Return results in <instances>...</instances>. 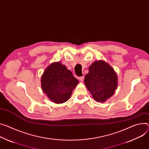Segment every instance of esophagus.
<instances>
[{
  "instance_id": "esophagus-1",
  "label": "esophagus",
  "mask_w": 149,
  "mask_h": 149,
  "mask_svg": "<svg viewBox=\"0 0 149 149\" xmlns=\"http://www.w3.org/2000/svg\"><path fill=\"white\" fill-rule=\"evenodd\" d=\"M84 76H81V77H79V79L81 81H84Z\"/></svg>"
}]
</instances>
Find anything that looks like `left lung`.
<instances>
[{"instance_id":"obj_1","label":"left lung","mask_w":149,"mask_h":149,"mask_svg":"<svg viewBox=\"0 0 149 149\" xmlns=\"http://www.w3.org/2000/svg\"><path fill=\"white\" fill-rule=\"evenodd\" d=\"M84 83L93 99L98 102H104L113 95L117 88V75L107 63L96 61L89 67Z\"/></svg>"}]
</instances>
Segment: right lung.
<instances>
[{
	"label": "right lung",
	"instance_id": "add662e5",
	"mask_svg": "<svg viewBox=\"0 0 149 149\" xmlns=\"http://www.w3.org/2000/svg\"><path fill=\"white\" fill-rule=\"evenodd\" d=\"M78 80L71 71L59 62L50 65L43 72L42 88L50 100L55 103H62L70 97Z\"/></svg>",
	"mask_w": 149,
	"mask_h": 149
}]
</instances>
